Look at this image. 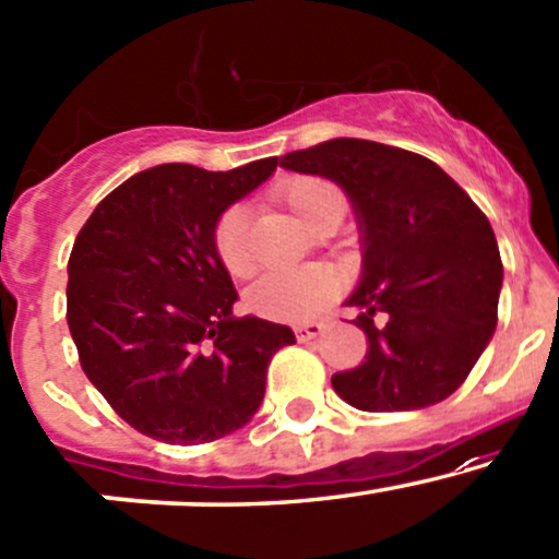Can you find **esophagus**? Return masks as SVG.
Returning a JSON list of instances; mask_svg holds the SVG:
<instances>
[{"label": "esophagus", "instance_id": "1", "mask_svg": "<svg viewBox=\"0 0 559 559\" xmlns=\"http://www.w3.org/2000/svg\"><path fill=\"white\" fill-rule=\"evenodd\" d=\"M323 329L326 326H323L321 321H302L294 326V334H297L299 342H310V340H316V336H321Z\"/></svg>", "mask_w": 559, "mask_h": 559}]
</instances>
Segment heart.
Instances as JSON below:
<instances>
[{"mask_svg": "<svg viewBox=\"0 0 559 559\" xmlns=\"http://www.w3.org/2000/svg\"><path fill=\"white\" fill-rule=\"evenodd\" d=\"M340 195L331 182L318 177H294L286 182L284 199L305 223H312L316 214L329 199ZM214 251L219 265L230 275H249L254 270V251L249 243V212L247 206L233 204L214 223ZM342 281L331 267L310 265L294 270H275L262 275L247 294L251 312L267 318V321H302L316 316L329 299L336 297Z\"/></svg>", "mask_w": 559, "mask_h": 559, "instance_id": "b5f03b06", "label": "heart"}]
</instances>
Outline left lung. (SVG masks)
I'll return each instance as SVG.
<instances>
[{
    "label": "left lung",
    "instance_id": "8db88e82",
    "mask_svg": "<svg viewBox=\"0 0 559 559\" xmlns=\"http://www.w3.org/2000/svg\"><path fill=\"white\" fill-rule=\"evenodd\" d=\"M281 167L336 182L358 219L364 273L347 305L369 353L331 377L336 395L360 411L445 401L496 331L504 270L486 214L435 162L371 140H326Z\"/></svg>",
    "mask_w": 559,
    "mask_h": 559
}]
</instances>
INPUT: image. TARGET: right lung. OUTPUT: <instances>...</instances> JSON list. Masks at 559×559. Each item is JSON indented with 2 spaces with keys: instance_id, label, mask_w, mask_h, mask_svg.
<instances>
[{
  "instance_id": "right-lung-1",
  "label": "right lung",
  "mask_w": 559,
  "mask_h": 559,
  "mask_svg": "<svg viewBox=\"0 0 559 559\" xmlns=\"http://www.w3.org/2000/svg\"><path fill=\"white\" fill-rule=\"evenodd\" d=\"M278 156L230 171L158 164L121 182L79 230L69 329L87 379L138 432L212 443L265 397L267 366L294 331L233 316L238 292L214 251V223L260 188Z\"/></svg>"
}]
</instances>
